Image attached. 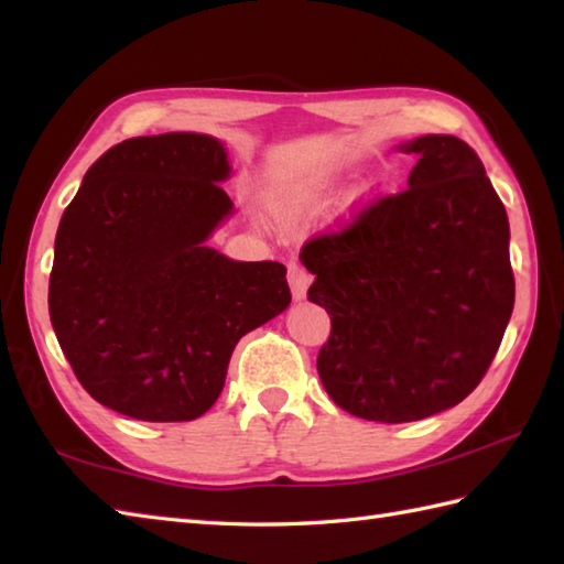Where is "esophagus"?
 <instances>
[{
    "label": "esophagus",
    "instance_id": "34e87169",
    "mask_svg": "<svg viewBox=\"0 0 564 564\" xmlns=\"http://www.w3.org/2000/svg\"><path fill=\"white\" fill-rule=\"evenodd\" d=\"M286 280H290L292 286V296L294 299H304L308 284H312V272H308L299 260L286 262Z\"/></svg>",
    "mask_w": 564,
    "mask_h": 564
}]
</instances>
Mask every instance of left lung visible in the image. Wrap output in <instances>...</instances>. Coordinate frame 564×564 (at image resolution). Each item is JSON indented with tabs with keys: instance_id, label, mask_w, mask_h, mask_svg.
<instances>
[{
	"instance_id": "8db88e82",
	"label": "left lung",
	"mask_w": 564,
	"mask_h": 564,
	"mask_svg": "<svg viewBox=\"0 0 564 564\" xmlns=\"http://www.w3.org/2000/svg\"><path fill=\"white\" fill-rule=\"evenodd\" d=\"M409 187L306 240L308 302L330 316L316 367L340 409L406 423L459 404L487 375L513 312L509 218L479 155L423 135Z\"/></svg>"
}]
</instances>
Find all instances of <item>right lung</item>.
Returning <instances> with one entry per match:
<instances>
[{
  "label": "right lung",
  "mask_w": 564,
  "mask_h": 564,
  "mask_svg": "<svg viewBox=\"0 0 564 564\" xmlns=\"http://www.w3.org/2000/svg\"><path fill=\"white\" fill-rule=\"evenodd\" d=\"M228 170L212 135L129 138L95 160L57 226L53 330L87 394L123 416L199 419L236 343L292 302L280 262L204 243L234 206Z\"/></svg>",
  "instance_id": "right-lung-1"
}]
</instances>
